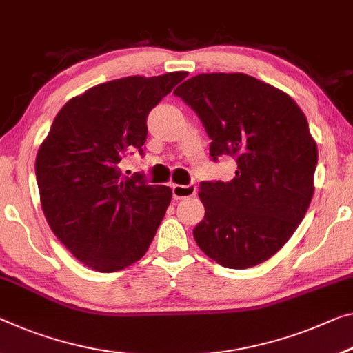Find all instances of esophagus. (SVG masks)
I'll use <instances>...</instances> for the list:
<instances>
[{"label": "esophagus", "mask_w": 353, "mask_h": 353, "mask_svg": "<svg viewBox=\"0 0 353 353\" xmlns=\"http://www.w3.org/2000/svg\"><path fill=\"white\" fill-rule=\"evenodd\" d=\"M195 191H197L195 184H173L172 186V194L175 200L192 197V195H195Z\"/></svg>", "instance_id": "1"}]
</instances>
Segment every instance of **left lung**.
Here are the masks:
<instances>
[{"mask_svg": "<svg viewBox=\"0 0 353 353\" xmlns=\"http://www.w3.org/2000/svg\"><path fill=\"white\" fill-rule=\"evenodd\" d=\"M197 113L210 156L236 159L232 181H202L199 248L225 268H251L294 235L314 195L317 143L292 97L251 75L199 74L173 91Z\"/></svg>", "mask_w": 353, "mask_h": 353, "instance_id": "obj_1", "label": "left lung"}]
</instances>
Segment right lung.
<instances>
[{"label":"right lung","instance_id":"right-lung-1","mask_svg":"<svg viewBox=\"0 0 353 353\" xmlns=\"http://www.w3.org/2000/svg\"><path fill=\"white\" fill-rule=\"evenodd\" d=\"M117 79L69 99L36 158L44 216L57 238L86 267L112 273L145 256L172 200V189L124 176L120 161L142 146L146 117L186 77Z\"/></svg>","mask_w":353,"mask_h":353}]
</instances>
